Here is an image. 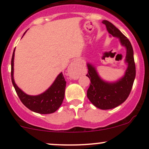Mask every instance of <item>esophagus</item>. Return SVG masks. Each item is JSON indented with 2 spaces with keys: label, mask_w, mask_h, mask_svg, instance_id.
I'll list each match as a JSON object with an SVG mask.
<instances>
[{
  "label": "esophagus",
  "mask_w": 149,
  "mask_h": 149,
  "mask_svg": "<svg viewBox=\"0 0 149 149\" xmlns=\"http://www.w3.org/2000/svg\"><path fill=\"white\" fill-rule=\"evenodd\" d=\"M68 73L69 76L73 79H78L79 76L81 74L80 71V64L78 61H74L70 64V66L68 68Z\"/></svg>",
  "instance_id": "1"
}]
</instances>
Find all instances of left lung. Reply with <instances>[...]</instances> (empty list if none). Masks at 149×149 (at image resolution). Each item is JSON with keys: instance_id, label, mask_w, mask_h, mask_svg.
<instances>
[{"instance_id": "1", "label": "left lung", "mask_w": 149, "mask_h": 149, "mask_svg": "<svg viewBox=\"0 0 149 149\" xmlns=\"http://www.w3.org/2000/svg\"><path fill=\"white\" fill-rule=\"evenodd\" d=\"M102 23L106 25L110 36L118 38L121 45L126 49L125 63L127 65V69L123 76L116 81L103 80L99 75L96 67L90 63H87L88 73L86 76L91 83L87 92V97L97 108L107 110L118 107L127 100L134 83L136 69L134 52L130 40L111 22L104 20Z\"/></svg>"}]
</instances>
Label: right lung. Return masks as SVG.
Segmentation results:
<instances>
[{
	"label": "right lung",
	"instance_id": "obj_1",
	"mask_svg": "<svg viewBox=\"0 0 149 149\" xmlns=\"http://www.w3.org/2000/svg\"><path fill=\"white\" fill-rule=\"evenodd\" d=\"M25 32V33H26ZM25 33H24V35ZM23 35V36H24ZM23 37V36H22ZM14 49L11 60L12 83L22 104L32 111L40 114H49L55 112L60 107L64 98L66 83L62 72L57 76L50 87L45 92L38 95H29L22 91L14 80Z\"/></svg>",
	"mask_w": 149,
	"mask_h": 149
}]
</instances>
